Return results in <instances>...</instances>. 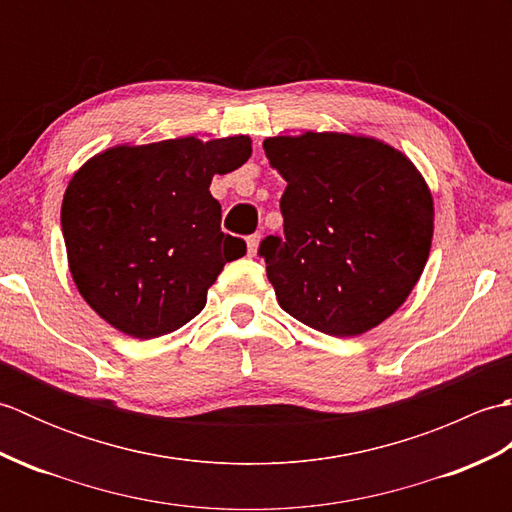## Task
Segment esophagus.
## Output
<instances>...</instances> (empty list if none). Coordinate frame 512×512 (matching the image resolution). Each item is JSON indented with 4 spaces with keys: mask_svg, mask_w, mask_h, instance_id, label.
<instances>
[{
    "mask_svg": "<svg viewBox=\"0 0 512 512\" xmlns=\"http://www.w3.org/2000/svg\"><path fill=\"white\" fill-rule=\"evenodd\" d=\"M246 246H248V255L255 257L257 255V248H259V235H250L246 239Z\"/></svg>",
    "mask_w": 512,
    "mask_h": 512,
    "instance_id": "34e87169",
    "label": "esophagus"
}]
</instances>
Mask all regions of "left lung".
<instances>
[{
    "label": "left lung",
    "mask_w": 512,
    "mask_h": 512,
    "mask_svg": "<svg viewBox=\"0 0 512 512\" xmlns=\"http://www.w3.org/2000/svg\"><path fill=\"white\" fill-rule=\"evenodd\" d=\"M264 151L288 182L284 237L259 248L279 306L341 339L376 328L407 301L429 259V184L402 151L363 134L273 136Z\"/></svg>",
    "instance_id": "left-lung-1"
}]
</instances>
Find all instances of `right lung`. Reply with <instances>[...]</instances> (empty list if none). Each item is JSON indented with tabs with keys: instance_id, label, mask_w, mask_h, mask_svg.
<instances>
[{
	"instance_id": "right-lung-1",
	"label": "right lung",
	"mask_w": 512,
	"mask_h": 512,
	"mask_svg": "<svg viewBox=\"0 0 512 512\" xmlns=\"http://www.w3.org/2000/svg\"><path fill=\"white\" fill-rule=\"evenodd\" d=\"M248 136L169 138L92 156L63 193L68 266L88 306L132 339L182 328L244 239L222 233L215 173L242 167Z\"/></svg>"
}]
</instances>
